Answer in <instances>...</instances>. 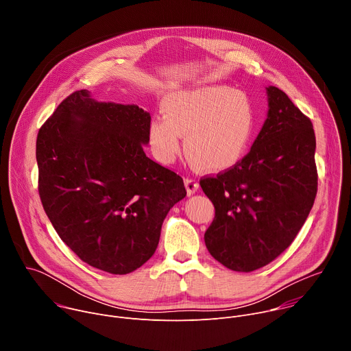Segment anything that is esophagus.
<instances>
[{"label": "esophagus", "mask_w": 351, "mask_h": 351, "mask_svg": "<svg viewBox=\"0 0 351 351\" xmlns=\"http://www.w3.org/2000/svg\"><path fill=\"white\" fill-rule=\"evenodd\" d=\"M184 186L187 190V194H194L198 190V182L194 178H186L184 179Z\"/></svg>", "instance_id": "1"}]
</instances>
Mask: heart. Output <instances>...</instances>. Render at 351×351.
<instances>
[{"label": "heart", "mask_w": 351, "mask_h": 351, "mask_svg": "<svg viewBox=\"0 0 351 351\" xmlns=\"http://www.w3.org/2000/svg\"><path fill=\"white\" fill-rule=\"evenodd\" d=\"M164 117L148 128L154 156L164 164L180 152V134L186 154L202 169L222 172L245 156L254 132V108L244 93L226 86H204L168 94Z\"/></svg>", "instance_id": "obj_1"}]
</instances>
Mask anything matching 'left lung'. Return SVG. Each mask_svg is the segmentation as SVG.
<instances>
[{"mask_svg": "<svg viewBox=\"0 0 351 351\" xmlns=\"http://www.w3.org/2000/svg\"><path fill=\"white\" fill-rule=\"evenodd\" d=\"M268 118L252 149L233 168L199 186L215 207L204 234L210 254L237 272L279 257L304 225L317 195L315 133L311 119L275 86Z\"/></svg>", "mask_w": 351, "mask_h": 351, "instance_id": "left-lung-1", "label": "left lung"}]
</instances>
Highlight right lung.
Returning a JSON list of instances; mask_svg holds the SVG:
<instances>
[{
	"label": "right lung",
	"instance_id": "right-lung-1",
	"mask_svg": "<svg viewBox=\"0 0 351 351\" xmlns=\"http://www.w3.org/2000/svg\"><path fill=\"white\" fill-rule=\"evenodd\" d=\"M152 117L137 106L69 94L38 130L43 208L86 264L114 275L156 253L162 222L186 195L183 179L143 152Z\"/></svg>",
	"mask_w": 351,
	"mask_h": 351
}]
</instances>
